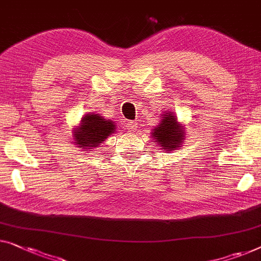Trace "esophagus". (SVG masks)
<instances>
[{
  "label": "esophagus",
  "mask_w": 261,
  "mask_h": 261,
  "mask_svg": "<svg viewBox=\"0 0 261 261\" xmlns=\"http://www.w3.org/2000/svg\"><path fill=\"white\" fill-rule=\"evenodd\" d=\"M126 127H127V130L129 132V133H133V132H135V129L138 128V123L134 121H128L126 123Z\"/></svg>",
  "instance_id": "obj_1"
}]
</instances>
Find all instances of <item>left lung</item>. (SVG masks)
Segmentation results:
<instances>
[{
	"mask_svg": "<svg viewBox=\"0 0 261 261\" xmlns=\"http://www.w3.org/2000/svg\"><path fill=\"white\" fill-rule=\"evenodd\" d=\"M153 138L162 149L172 150L180 147L184 140V129L177 126L176 119L171 113L164 115V119L152 132Z\"/></svg>",
	"mask_w": 261,
	"mask_h": 261,
	"instance_id": "obj_1",
	"label": "left lung"
}]
</instances>
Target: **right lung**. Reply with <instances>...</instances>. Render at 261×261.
Returning a JSON list of instances; mask_svg holds the SVG:
<instances>
[{"label": "right lung", "mask_w": 261, "mask_h": 261, "mask_svg": "<svg viewBox=\"0 0 261 261\" xmlns=\"http://www.w3.org/2000/svg\"><path fill=\"white\" fill-rule=\"evenodd\" d=\"M114 130L115 124L111 120H105L99 114H87L82 119L80 128L74 132V139L79 147L95 148L114 133Z\"/></svg>", "instance_id": "add662e5"}]
</instances>
